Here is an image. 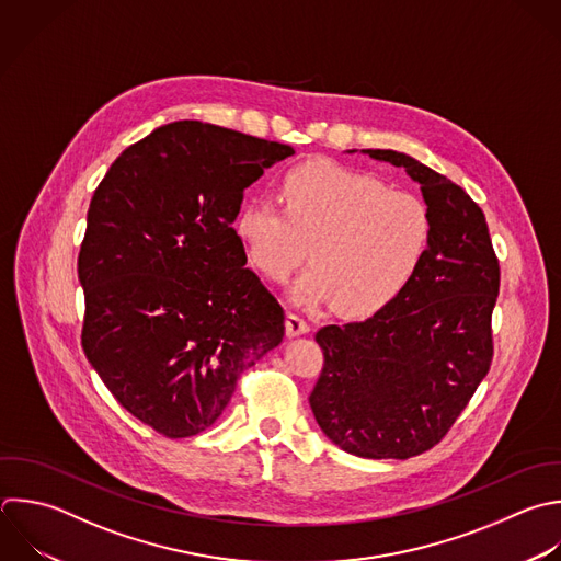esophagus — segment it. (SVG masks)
Masks as SVG:
<instances>
[{
    "label": "esophagus",
    "mask_w": 561,
    "mask_h": 561,
    "mask_svg": "<svg viewBox=\"0 0 561 561\" xmlns=\"http://www.w3.org/2000/svg\"><path fill=\"white\" fill-rule=\"evenodd\" d=\"M285 331L289 337H296V335H305L309 333V324L305 318H300L298 313H289L287 316V322H285Z\"/></svg>",
    "instance_id": "esophagus-1"
}]
</instances>
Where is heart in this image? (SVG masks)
Returning a JSON list of instances; mask_svg holds the SVG:
<instances>
[{"label": "heart", "mask_w": 561, "mask_h": 561, "mask_svg": "<svg viewBox=\"0 0 561 561\" xmlns=\"http://www.w3.org/2000/svg\"><path fill=\"white\" fill-rule=\"evenodd\" d=\"M280 203L250 199L234 230L252 265L272 280L300 267L311 245L313 270L294 285L305 305L333 300L342 313L377 311L412 280L432 241V217L419 197L333 162L287 171Z\"/></svg>", "instance_id": "heart-1"}]
</instances>
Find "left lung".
<instances>
[{
	"instance_id": "8db88e82",
	"label": "left lung",
	"mask_w": 561,
	"mask_h": 561,
	"mask_svg": "<svg viewBox=\"0 0 561 561\" xmlns=\"http://www.w3.org/2000/svg\"><path fill=\"white\" fill-rule=\"evenodd\" d=\"M362 153L421 186L432 241L412 280L375 316L316 333L324 366L309 403L344 451L403 460L447 434L489 373L500 267L484 215L460 186L405 153Z\"/></svg>"
}]
</instances>
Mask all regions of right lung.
Here are the masks:
<instances>
[{
	"mask_svg": "<svg viewBox=\"0 0 561 561\" xmlns=\"http://www.w3.org/2000/svg\"><path fill=\"white\" fill-rule=\"evenodd\" d=\"M289 156L180 121L125 149L92 197L81 344L116 401L169 438L210 427L241 373L283 342V307L232 224L243 191Z\"/></svg>",
	"mask_w": 561,
	"mask_h": 561,
	"instance_id": "obj_1",
	"label": "right lung"
}]
</instances>
